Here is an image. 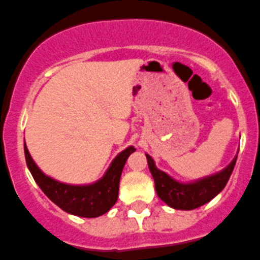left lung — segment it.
<instances>
[{
	"label": "left lung",
	"instance_id": "left-lung-1",
	"mask_svg": "<svg viewBox=\"0 0 260 260\" xmlns=\"http://www.w3.org/2000/svg\"><path fill=\"white\" fill-rule=\"evenodd\" d=\"M146 157L149 169L155 181L157 196L167 205L179 210L196 209L214 199L227 185L237 159V156H235V159L223 171L213 176L198 179L191 183H181L168 176L166 172L157 169L150 155L146 154Z\"/></svg>",
	"mask_w": 260,
	"mask_h": 260
}]
</instances>
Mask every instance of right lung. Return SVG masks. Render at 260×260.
Wrapping results in <instances>:
<instances>
[{
	"instance_id": "1",
	"label": "right lung",
	"mask_w": 260,
	"mask_h": 260,
	"mask_svg": "<svg viewBox=\"0 0 260 260\" xmlns=\"http://www.w3.org/2000/svg\"><path fill=\"white\" fill-rule=\"evenodd\" d=\"M136 151L133 146L123 150L106 171L105 176L92 185H67L46 176L33 161L26 146L24 154L28 169L45 195L64 212L84 218H96L105 214L116 203L119 193V181L128 156Z\"/></svg>"
}]
</instances>
